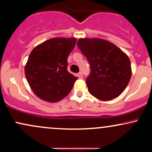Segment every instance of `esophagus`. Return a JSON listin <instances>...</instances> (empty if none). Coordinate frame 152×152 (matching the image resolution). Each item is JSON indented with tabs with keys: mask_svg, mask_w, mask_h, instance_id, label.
Wrapping results in <instances>:
<instances>
[{
	"mask_svg": "<svg viewBox=\"0 0 152 152\" xmlns=\"http://www.w3.org/2000/svg\"><path fill=\"white\" fill-rule=\"evenodd\" d=\"M77 76L79 78H83V74H82V72H79V73H78L77 74Z\"/></svg>",
	"mask_w": 152,
	"mask_h": 152,
	"instance_id": "obj_1",
	"label": "esophagus"
}]
</instances>
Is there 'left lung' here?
I'll use <instances>...</instances> for the list:
<instances>
[{"instance_id": "1", "label": "left lung", "mask_w": 152, "mask_h": 152, "mask_svg": "<svg viewBox=\"0 0 152 152\" xmlns=\"http://www.w3.org/2000/svg\"><path fill=\"white\" fill-rule=\"evenodd\" d=\"M77 46L90 64L91 72L86 81L88 92L102 101L118 96L132 76L131 62L126 54L100 38H80Z\"/></svg>"}]
</instances>
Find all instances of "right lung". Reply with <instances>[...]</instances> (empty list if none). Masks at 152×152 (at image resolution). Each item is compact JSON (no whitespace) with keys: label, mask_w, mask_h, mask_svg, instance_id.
Instances as JSON below:
<instances>
[{"label":"right lung","mask_w":152,"mask_h":152,"mask_svg":"<svg viewBox=\"0 0 152 152\" xmlns=\"http://www.w3.org/2000/svg\"><path fill=\"white\" fill-rule=\"evenodd\" d=\"M75 38H53L35 47L25 66L28 83L34 94L48 102H57L71 92L77 80L67 70V58Z\"/></svg>","instance_id":"1"}]
</instances>
